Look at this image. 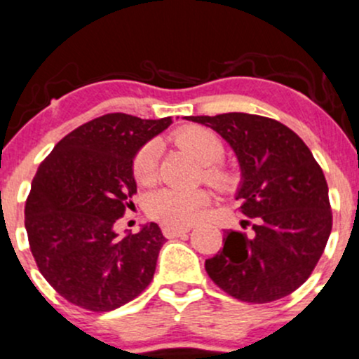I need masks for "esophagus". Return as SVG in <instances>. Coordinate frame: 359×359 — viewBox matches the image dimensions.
<instances>
[{
	"instance_id": "34e87169",
	"label": "esophagus",
	"mask_w": 359,
	"mask_h": 359,
	"mask_svg": "<svg viewBox=\"0 0 359 359\" xmlns=\"http://www.w3.org/2000/svg\"><path fill=\"white\" fill-rule=\"evenodd\" d=\"M189 230H191V227H175V225H165L163 233H165V237H168V239H173V237L184 236V233H187Z\"/></svg>"
}]
</instances>
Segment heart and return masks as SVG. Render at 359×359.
Listing matches in <instances>:
<instances>
[{
	"label": "heart",
	"mask_w": 359,
	"mask_h": 359,
	"mask_svg": "<svg viewBox=\"0 0 359 359\" xmlns=\"http://www.w3.org/2000/svg\"><path fill=\"white\" fill-rule=\"evenodd\" d=\"M175 141L180 148L189 151L203 167V179L215 189L227 191L232 187L236 175L225 165L218 163L224 158L225 146L213 130L206 127L189 126L177 132ZM158 142H146L135 153L132 161V172L141 186H149L158 177ZM210 203V196L205 191H175L160 189L148 198L146 211L151 218L170 225H189L198 220Z\"/></svg>",
	"instance_id": "1"
}]
</instances>
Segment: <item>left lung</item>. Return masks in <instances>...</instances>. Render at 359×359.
I'll return each instance as SVG.
<instances>
[{
	"label": "left lung",
	"instance_id": "8db88e82",
	"mask_svg": "<svg viewBox=\"0 0 359 359\" xmlns=\"http://www.w3.org/2000/svg\"><path fill=\"white\" fill-rule=\"evenodd\" d=\"M222 135L239 160V211L252 232H225L206 259L210 278L229 296L263 304L289 296L315 270L329 241L332 210L322 168L303 139L273 118L249 113L186 116Z\"/></svg>",
	"mask_w": 359,
	"mask_h": 359
}]
</instances>
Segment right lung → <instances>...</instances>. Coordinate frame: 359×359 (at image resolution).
<instances>
[{"label": "right lung", "mask_w": 359, "mask_h": 359, "mask_svg": "<svg viewBox=\"0 0 359 359\" xmlns=\"http://www.w3.org/2000/svg\"><path fill=\"white\" fill-rule=\"evenodd\" d=\"M172 123L127 113L97 116L67 134L39 165L25 203L29 246L43 277L75 306H123L153 280L165 237L156 224L118 237L132 208L135 153Z\"/></svg>", "instance_id": "right-lung-1"}]
</instances>
